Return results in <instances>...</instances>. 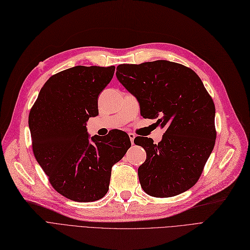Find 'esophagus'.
Here are the masks:
<instances>
[{"mask_svg":"<svg viewBox=\"0 0 250 250\" xmlns=\"http://www.w3.org/2000/svg\"><path fill=\"white\" fill-rule=\"evenodd\" d=\"M128 135H129V139H130V142H131V144L133 145V144H134L133 142H134V137H135V135H134L133 133H129Z\"/></svg>","mask_w":250,"mask_h":250,"instance_id":"esophagus-1","label":"esophagus"}]
</instances>
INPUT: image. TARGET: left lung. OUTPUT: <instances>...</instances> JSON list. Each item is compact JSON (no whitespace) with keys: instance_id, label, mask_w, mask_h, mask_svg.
Wrapping results in <instances>:
<instances>
[{"instance_id":"1","label":"left lung","mask_w":250,"mask_h":250,"mask_svg":"<svg viewBox=\"0 0 250 250\" xmlns=\"http://www.w3.org/2000/svg\"><path fill=\"white\" fill-rule=\"evenodd\" d=\"M117 79L137 99L144 118L166 128L161 142L137 136L147 158L139 167L144 191L155 197L185 192L200 179L216 140L215 105L193 70L158 60L121 64Z\"/></svg>"}]
</instances>
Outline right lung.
I'll return each instance as SVG.
<instances>
[{"instance_id":"right-lung-1","label":"right lung","mask_w":250,"mask_h":250,"mask_svg":"<svg viewBox=\"0 0 250 250\" xmlns=\"http://www.w3.org/2000/svg\"><path fill=\"white\" fill-rule=\"evenodd\" d=\"M115 66H75L50 76L29 115L34 156L56 190L71 201H98L108 190L111 167L130 148L126 132L89 136L98 96ZM108 135V134H107Z\"/></svg>"}]
</instances>
